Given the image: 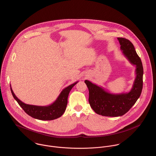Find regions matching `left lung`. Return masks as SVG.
<instances>
[{"instance_id":"1","label":"left lung","mask_w":156,"mask_h":156,"mask_svg":"<svg viewBox=\"0 0 156 156\" xmlns=\"http://www.w3.org/2000/svg\"><path fill=\"white\" fill-rule=\"evenodd\" d=\"M124 56L135 66L136 77L128 93H111L103 87L85 80L89 90V103L97 114L108 117L121 116L135 105L141 94L143 85V67L132 43L125 38H118Z\"/></svg>"}]
</instances>
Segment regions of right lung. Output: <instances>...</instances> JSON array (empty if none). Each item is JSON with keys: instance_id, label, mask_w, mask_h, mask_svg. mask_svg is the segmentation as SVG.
I'll use <instances>...</instances> for the list:
<instances>
[{"instance_id": "obj_1", "label": "right lung", "mask_w": 156, "mask_h": 156, "mask_svg": "<svg viewBox=\"0 0 156 156\" xmlns=\"http://www.w3.org/2000/svg\"><path fill=\"white\" fill-rule=\"evenodd\" d=\"M78 82V81H76L64 88L61 91L57 99L52 104L45 106L31 105L24 103L15 96L11 85L10 87L13 98L27 114L38 120H51L60 118L64 113L68 103L69 93L73 87Z\"/></svg>"}]
</instances>
